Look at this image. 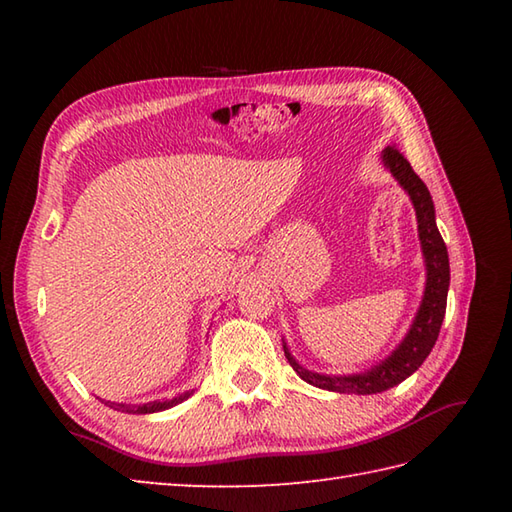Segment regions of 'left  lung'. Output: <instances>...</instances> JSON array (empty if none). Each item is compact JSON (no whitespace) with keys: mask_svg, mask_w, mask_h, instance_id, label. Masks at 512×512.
<instances>
[{"mask_svg":"<svg viewBox=\"0 0 512 512\" xmlns=\"http://www.w3.org/2000/svg\"><path fill=\"white\" fill-rule=\"evenodd\" d=\"M380 162H383V167L396 178L400 187L405 189V193L409 195V200L413 204V211H416L418 237H420L427 279H424L420 308L409 325L405 339H402L394 350H391V354L383 358V361L365 369V372L343 374V376L312 372V369H306L295 356H292L288 343L284 341V354L288 358V363L292 365V369L299 374V378L306 380L308 385L336 391V394L369 396V394H380V391H387L391 387L400 385L402 380L416 372V369L424 363V358L431 354L433 345L438 341L444 312H447V295H449V281H451L449 253H447V244H444V239L438 231L436 206H433L427 184L416 176V171L411 169L407 158L394 147H385L380 151Z\"/></svg>","mask_w":512,"mask_h":512,"instance_id":"obj_1","label":"left lung"}]
</instances>
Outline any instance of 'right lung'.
<instances>
[{"label": "right lung", "mask_w": 512, "mask_h": 512, "mask_svg": "<svg viewBox=\"0 0 512 512\" xmlns=\"http://www.w3.org/2000/svg\"><path fill=\"white\" fill-rule=\"evenodd\" d=\"M193 396V389L191 391H184V394H178L176 398H162V400H151V402H143V405H127V402H112V400H103L107 407H112L116 411H123V413H156V411H165L180 405L187 398Z\"/></svg>", "instance_id": "1"}]
</instances>
